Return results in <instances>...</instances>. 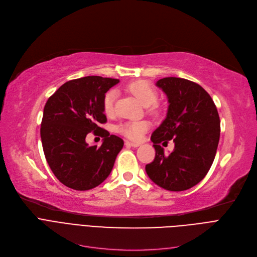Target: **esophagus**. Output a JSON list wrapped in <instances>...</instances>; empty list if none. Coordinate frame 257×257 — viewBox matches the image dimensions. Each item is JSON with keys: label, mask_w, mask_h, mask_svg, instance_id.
<instances>
[{"label": "esophagus", "mask_w": 257, "mask_h": 257, "mask_svg": "<svg viewBox=\"0 0 257 257\" xmlns=\"http://www.w3.org/2000/svg\"><path fill=\"white\" fill-rule=\"evenodd\" d=\"M125 145H126V146H131V147H138V146H140V143H136V142H130V141H125Z\"/></svg>", "instance_id": "esophagus-1"}]
</instances>
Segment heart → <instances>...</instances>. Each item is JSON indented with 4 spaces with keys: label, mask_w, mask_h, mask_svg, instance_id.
I'll return each mask as SVG.
<instances>
[{
    "label": "heart",
    "mask_w": 257,
    "mask_h": 257,
    "mask_svg": "<svg viewBox=\"0 0 257 257\" xmlns=\"http://www.w3.org/2000/svg\"><path fill=\"white\" fill-rule=\"evenodd\" d=\"M128 91L137 98L143 105H152L158 97V93L154 86L146 81H137L127 86ZM116 99V91L111 90L103 98V111L107 115L114 112V102ZM149 123L145 120H132L117 126V131L132 140H139L143 134L148 130Z\"/></svg>",
    "instance_id": "obj_1"
}]
</instances>
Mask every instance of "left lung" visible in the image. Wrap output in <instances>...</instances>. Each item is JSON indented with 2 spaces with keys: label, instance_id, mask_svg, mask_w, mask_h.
Listing matches in <instances>:
<instances>
[{
  "label": "left lung",
  "instance_id": "left-lung-1",
  "mask_svg": "<svg viewBox=\"0 0 257 257\" xmlns=\"http://www.w3.org/2000/svg\"><path fill=\"white\" fill-rule=\"evenodd\" d=\"M168 99L165 119L152 135L156 149L145 170L153 182L168 191L180 192L200 183L217 153L220 118L216 105L198 84L180 78H164L156 83ZM172 139L175 150L165 155L158 144Z\"/></svg>",
  "mask_w": 257,
  "mask_h": 257
}]
</instances>
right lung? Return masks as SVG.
<instances>
[{"label": "right lung", "mask_w": 257, "mask_h": 257, "mask_svg": "<svg viewBox=\"0 0 257 257\" xmlns=\"http://www.w3.org/2000/svg\"><path fill=\"white\" fill-rule=\"evenodd\" d=\"M117 79L96 75L66 82L48 99L40 136L43 153L55 176L66 187L87 191L107 178L123 140L99 127L107 121L103 98ZM90 131L104 138L100 148L85 142Z\"/></svg>", "instance_id": "obj_1"}]
</instances>
